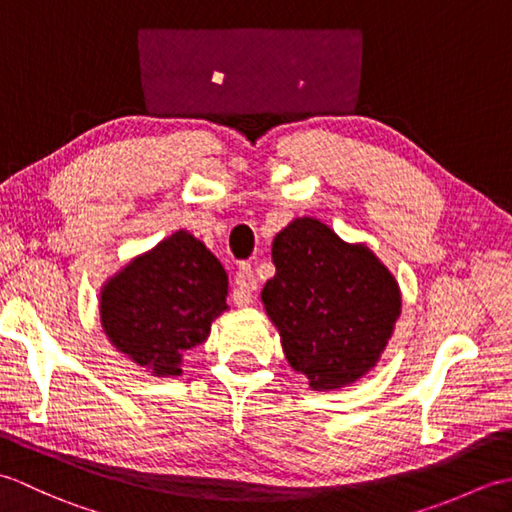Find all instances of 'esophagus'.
<instances>
[{
  "instance_id": "obj_1",
  "label": "esophagus",
  "mask_w": 512,
  "mask_h": 512,
  "mask_svg": "<svg viewBox=\"0 0 512 512\" xmlns=\"http://www.w3.org/2000/svg\"><path fill=\"white\" fill-rule=\"evenodd\" d=\"M257 288V281L253 275V268L250 264H239L235 273V290H233V301L235 306H248L253 303V290Z\"/></svg>"
}]
</instances>
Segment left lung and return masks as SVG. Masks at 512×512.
<instances>
[{"mask_svg": "<svg viewBox=\"0 0 512 512\" xmlns=\"http://www.w3.org/2000/svg\"><path fill=\"white\" fill-rule=\"evenodd\" d=\"M275 277L262 303L286 361L314 391L356 383L394 334L402 297L365 244H347L317 217H297L273 239Z\"/></svg>", "mask_w": 512, "mask_h": 512, "instance_id": "obj_1", "label": "left lung"}]
</instances>
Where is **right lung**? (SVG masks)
Listing matches in <instances>:
<instances>
[{
	"label": "right lung",
	"instance_id": "right-lung-1",
	"mask_svg": "<svg viewBox=\"0 0 512 512\" xmlns=\"http://www.w3.org/2000/svg\"><path fill=\"white\" fill-rule=\"evenodd\" d=\"M228 275L189 231H176L105 281L103 332L151 376H180L182 356L204 343L226 306Z\"/></svg>",
	"mask_w": 512,
	"mask_h": 512
}]
</instances>
